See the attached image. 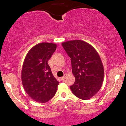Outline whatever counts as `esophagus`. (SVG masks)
Returning <instances> with one entry per match:
<instances>
[{
	"mask_svg": "<svg viewBox=\"0 0 126 126\" xmlns=\"http://www.w3.org/2000/svg\"><path fill=\"white\" fill-rule=\"evenodd\" d=\"M66 77H67V74H64V76H63V77H62V78H61V79L62 80H64V79H65V78H66Z\"/></svg>",
	"mask_w": 126,
	"mask_h": 126,
	"instance_id": "obj_1",
	"label": "esophagus"
}]
</instances>
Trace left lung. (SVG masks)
<instances>
[{
	"label": "left lung",
	"instance_id": "8db88e82",
	"mask_svg": "<svg viewBox=\"0 0 126 126\" xmlns=\"http://www.w3.org/2000/svg\"><path fill=\"white\" fill-rule=\"evenodd\" d=\"M62 46L70 57L75 81L70 87L73 94L88 100L100 90L104 69L99 54L90 44L81 40L66 41Z\"/></svg>",
	"mask_w": 126,
	"mask_h": 126
}]
</instances>
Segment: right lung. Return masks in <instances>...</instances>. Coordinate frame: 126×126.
Masks as SVG:
<instances>
[{"label":"right lung","instance_id":"right-lung-1","mask_svg":"<svg viewBox=\"0 0 126 126\" xmlns=\"http://www.w3.org/2000/svg\"><path fill=\"white\" fill-rule=\"evenodd\" d=\"M56 44L42 42L27 52L21 71L23 87L33 100L45 103L53 97L59 82L52 74L48 61L56 51Z\"/></svg>","mask_w":126,"mask_h":126}]
</instances>
